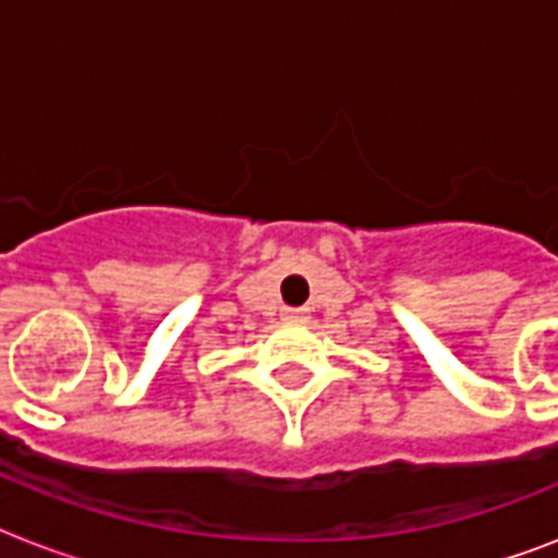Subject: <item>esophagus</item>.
Instances as JSON below:
<instances>
[{
    "label": "esophagus",
    "mask_w": 558,
    "mask_h": 558,
    "mask_svg": "<svg viewBox=\"0 0 558 558\" xmlns=\"http://www.w3.org/2000/svg\"><path fill=\"white\" fill-rule=\"evenodd\" d=\"M287 318L289 322H306V313L304 310H287Z\"/></svg>",
    "instance_id": "esophagus-1"
}]
</instances>
